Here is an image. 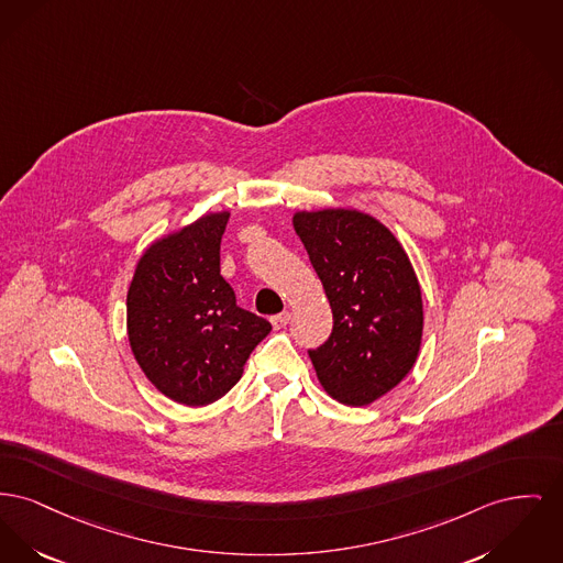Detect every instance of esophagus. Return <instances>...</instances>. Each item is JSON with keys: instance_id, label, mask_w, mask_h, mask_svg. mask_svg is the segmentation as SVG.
Returning a JSON list of instances; mask_svg holds the SVG:
<instances>
[{"instance_id": "obj_1", "label": "esophagus", "mask_w": 563, "mask_h": 563, "mask_svg": "<svg viewBox=\"0 0 563 563\" xmlns=\"http://www.w3.org/2000/svg\"><path fill=\"white\" fill-rule=\"evenodd\" d=\"M291 321V312L289 310H285V312H280V314H276V317H272V325H274V330H283V328H287V323Z\"/></svg>"}]
</instances>
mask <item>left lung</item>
I'll use <instances>...</instances> for the list:
<instances>
[{
    "mask_svg": "<svg viewBox=\"0 0 563 563\" xmlns=\"http://www.w3.org/2000/svg\"><path fill=\"white\" fill-rule=\"evenodd\" d=\"M294 230L323 283L330 340L308 351L328 396L367 406L412 369L423 338L421 285L396 233L357 208L298 210Z\"/></svg>",
    "mask_w": 563,
    "mask_h": 563,
    "instance_id": "obj_1",
    "label": "left lung"
}]
</instances>
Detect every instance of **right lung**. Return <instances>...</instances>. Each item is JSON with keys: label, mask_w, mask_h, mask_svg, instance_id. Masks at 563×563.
Wrapping results in <instances>:
<instances>
[{"label": "right lung", "mask_w": 563, "mask_h": 563, "mask_svg": "<svg viewBox=\"0 0 563 563\" xmlns=\"http://www.w3.org/2000/svg\"><path fill=\"white\" fill-rule=\"evenodd\" d=\"M230 210L208 212L157 238L128 289V338L146 378L183 406H208L240 380L272 325L235 306L221 276Z\"/></svg>", "instance_id": "right-lung-1"}]
</instances>
